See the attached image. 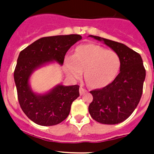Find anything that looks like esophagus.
<instances>
[{"label":"esophagus","instance_id":"34e87169","mask_svg":"<svg viewBox=\"0 0 154 154\" xmlns=\"http://www.w3.org/2000/svg\"><path fill=\"white\" fill-rule=\"evenodd\" d=\"M85 92H87L86 89H84L83 86H82V85H81V86H80V88H79V92H80V95H82V94L85 93Z\"/></svg>","mask_w":154,"mask_h":154}]
</instances>
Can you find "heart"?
Masks as SVG:
<instances>
[{
    "instance_id": "obj_1",
    "label": "heart",
    "mask_w": 154,
    "mask_h": 154,
    "mask_svg": "<svg viewBox=\"0 0 154 154\" xmlns=\"http://www.w3.org/2000/svg\"><path fill=\"white\" fill-rule=\"evenodd\" d=\"M65 70L73 78L81 77L85 69V79L92 88L100 89L110 84L121 68L117 52L95 44L79 45L74 55L65 59Z\"/></svg>"
}]
</instances>
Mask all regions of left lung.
Returning a JSON list of instances; mask_svg holds the SVG:
<instances>
[{
    "instance_id": "obj_1",
    "label": "left lung",
    "mask_w": 154,
    "mask_h": 154,
    "mask_svg": "<svg viewBox=\"0 0 154 154\" xmlns=\"http://www.w3.org/2000/svg\"><path fill=\"white\" fill-rule=\"evenodd\" d=\"M117 52L121 58L120 72L100 89L90 91L92 102L89 112L93 119L103 124H117L127 119L137 108L143 93L146 69L139 53L117 42L90 35Z\"/></svg>"
}]
</instances>
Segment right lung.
<instances>
[{
    "mask_svg": "<svg viewBox=\"0 0 154 154\" xmlns=\"http://www.w3.org/2000/svg\"><path fill=\"white\" fill-rule=\"evenodd\" d=\"M81 39L79 35L44 37L19 54L14 72L17 99L23 112L34 123L53 126L68 117L72 103L79 96V85H58L49 93L38 96L30 89L28 79L43 64L55 60L62 65L68 50Z\"/></svg>",
    "mask_w": 154,
    "mask_h": 154,
    "instance_id": "add662e5",
    "label": "right lung"
}]
</instances>
